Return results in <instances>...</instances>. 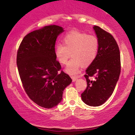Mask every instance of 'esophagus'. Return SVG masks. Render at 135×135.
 Segmentation results:
<instances>
[{
    "instance_id": "esophagus-1",
    "label": "esophagus",
    "mask_w": 135,
    "mask_h": 135,
    "mask_svg": "<svg viewBox=\"0 0 135 135\" xmlns=\"http://www.w3.org/2000/svg\"><path fill=\"white\" fill-rule=\"evenodd\" d=\"M81 77V75H79V76H71V78H72L73 82H75V80L79 78V77Z\"/></svg>"
}]
</instances>
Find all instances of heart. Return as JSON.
<instances>
[{"instance_id":"b5f03b06","label":"heart","mask_w":135,"mask_h":135,"mask_svg":"<svg viewBox=\"0 0 135 135\" xmlns=\"http://www.w3.org/2000/svg\"><path fill=\"white\" fill-rule=\"evenodd\" d=\"M63 41V44L56 45L55 52L62 65L67 64L72 52L73 58L66 69L69 74H77L82 65H90L95 60L99 49V40L96 35L73 30L65 35Z\"/></svg>"}]
</instances>
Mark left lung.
Returning a JSON list of instances; mask_svg holds the SVG:
<instances>
[{
	"label": "left lung",
	"instance_id": "left-lung-1",
	"mask_svg": "<svg viewBox=\"0 0 135 135\" xmlns=\"http://www.w3.org/2000/svg\"><path fill=\"white\" fill-rule=\"evenodd\" d=\"M93 28L99 40V49L95 60L86 70L87 88L81 98L86 104L98 107L108 100L115 89L120 72V56L114 37L98 26ZM92 76L95 79L91 80Z\"/></svg>",
	"mask_w": 135,
	"mask_h": 135
}]
</instances>
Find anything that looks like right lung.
I'll use <instances>...</instances> for the list:
<instances>
[{"mask_svg":"<svg viewBox=\"0 0 135 135\" xmlns=\"http://www.w3.org/2000/svg\"><path fill=\"white\" fill-rule=\"evenodd\" d=\"M57 25L46 26L25 36L17 51L16 63L24 90L34 103L51 108L62 100L72 82L56 60L55 43L63 32Z\"/></svg>","mask_w":135,"mask_h":135,"instance_id":"add662e5","label":"right lung"}]
</instances>
